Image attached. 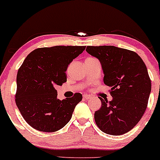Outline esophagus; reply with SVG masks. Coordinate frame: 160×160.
Instances as JSON below:
<instances>
[{
	"label": "esophagus",
	"mask_w": 160,
	"mask_h": 160,
	"mask_svg": "<svg viewBox=\"0 0 160 160\" xmlns=\"http://www.w3.org/2000/svg\"><path fill=\"white\" fill-rule=\"evenodd\" d=\"M83 98L86 100H88L91 98V95H88V94H83Z\"/></svg>",
	"instance_id": "obj_1"
}]
</instances>
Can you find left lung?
Wrapping results in <instances>:
<instances>
[{
	"mask_svg": "<svg viewBox=\"0 0 160 160\" xmlns=\"http://www.w3.org/2000/svg\"><path fill=\"white\" fill-rule=\"evenodd\" d=\"M86 51L99 60L103 82L111 88V101L101 100L94 113L102 132L120 135L138 123L148 107L151 81L146 65L135 52L115 46H88Z\"/></svg>",
	"mask_w": 160,
	"mask_h": 160,
	"instance_id": "1",
	"label": "left lung"
}]
</instances>
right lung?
<instances>
[{"label":"right lung","mask_w":160,"mask_h":160,"mask_svg":"<svg viewBox=\"0 0 160 160\" xmlns=\"http://www.w3.org/2000/svg\"><path fill=\"white\" fill-rule=\"evenodd\" d=\"M85 48H38L25 59L17 72L16 103L22 117L32 128L44 132H57L71 119L82 95L75 93L72 98L60 100L54 87L66 82L68 65Z\"/></svg>","instance_id":"right-lung-1"}]
</instances>
